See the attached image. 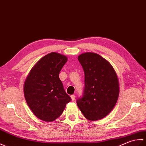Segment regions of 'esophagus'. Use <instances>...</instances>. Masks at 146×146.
Wrapping results in <instances>:
<instances>
[{
    "mask_svg": "<svg viewBox=\"0 0 146 146\" xmlns=\"http://www.w3.org/2000/svg\"><path fill=\"white\" fill-rule=\"evenodd\" d=\"M70 98H71V99H72V100H75V99H76V96H74V95H71L70 96Z\"/></svg>",
    "mask_w": 146,
    "mask_h": 146,
    "instance_id": "34e87169",
    "label": "esophagus"
}]
</instances>
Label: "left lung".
Here are the masks:
<instances>
[{
	"instance_id": "8db88e82",
	"label": "left lung",
	"mask_w": 146,
	"mask_h": 146,
	"mask_svg": "<svg viewBox=\"0 0 146 146\" xmlns=\"http://www.w3.org/2000/svg\"><path fill=\"white\" fill-rule=\"evenodd\" d=\"M85 74L82 97L77 104L90 121L105 117L117 101L119 84L117 74L108 60L100 55L86 52L78 56Z\"/></svg>"
}]
</instances>
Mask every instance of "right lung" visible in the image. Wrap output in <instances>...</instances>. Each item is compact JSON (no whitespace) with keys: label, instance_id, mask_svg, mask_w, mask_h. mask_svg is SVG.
<instances>
[{"label":"right lung","instance_id":"1","mask_svg":"<svg viewBox=\"0 0 146 146\" xmlns=\"http://www.w3.org/2000/svg\"><path fill=\"white\" fill-rule=\"evenodd\" d=\"M67 61L64 55L48 54L35 64L25 79V100L33 114L42 121H55L71 100L59 76Z\"/></svg>","mask_w":146,"mask_h":146}]
</instances>
